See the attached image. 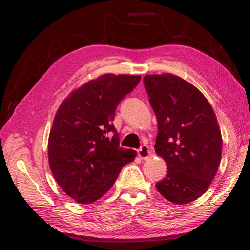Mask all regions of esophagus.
Masks as SVG:
<instances>
[{"mask_svg":"<svg viewBox=\"0 0 250 250\" xmlns=\"http://www.w3.org/2000/svg\"><path fill=\"white\" fill-rule=\"evenodd\" d=\"M138 155L140 156V158L142 160H146L150 156V150L149 147H147V146H142L140 149L138 150Z\"/></svg>","mask_w":250,"mask_h":250,"instance_id":"obj_1","label":"esophagus"}]
</instances>
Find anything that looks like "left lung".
I'll return each mask as SVG.
<instances>
[{
	"mask_svg": "<svg viewBox=\"0 0 250 250\" xmlns=\"http://www.w3.org/2000/svg\"><path fill=\"white\" fill-rule=\"evenodd\" d=\"M143 83L158 120L155 152L167 167L155 186L167 201L188 204L206 192L218 170L223 140L216 116L204 95L175 75H146Z\"/></svg>",
	"mask_w": 250,
	"mask_h": 250,
	"instance_id": "8db88e82",
	"label": "left lung"
}]
</instances>
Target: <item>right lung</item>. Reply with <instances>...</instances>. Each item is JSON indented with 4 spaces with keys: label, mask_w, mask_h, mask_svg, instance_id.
Here are the masks:
<instances>
[{
    "label": "right lung",
    "mask_w": 250,
    "mask_h": 250,
    "mask_svg": "<svg viewBox=\"0 0 250 250\" xmlns=\"http://www.w3.org/2000/svg\"><path fill=\"white\" fill-rule=\"evenodd\" d=\"M140 76L105 74L89 80L62 101L48 138V162L67 195L91 204L115 183L137 152L119 145L113 125L117 105Z\"/></svg>",
    "instance_id": "1"
}]
</instances>
